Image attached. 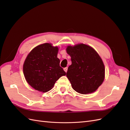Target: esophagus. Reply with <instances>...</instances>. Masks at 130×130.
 <instances>
[{"label":"esophagus","mask_w":130,"mask_h":130,"mask_svg":"<svg viewBox=\"0 0 130 130\" xmlns=\"http://www.w3.org/2000/svg\"><path fill=\"white\" fill-rule=\"evenodd\" d=\"M64 70L66 73H67V70H68V68H67V67L64 68Z\"/></svg>","instance_id":"obj_1"}]
</instances>
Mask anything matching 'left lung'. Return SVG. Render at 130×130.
<instances>
[{
	"instance_id": "obj_1",
	"label": "left lung",
	"mask_w": 130,
	"mask_h": 130,
	"mask_svg": "<svg viewBox=\"0 0 130 130\" xmlns=\"http://www.w3.org/2000/svg\"><path fill=\"white\" fill-rule=\"evenodd\" d=\"M66 50L72 61L66 75L73 89L83 94L95 92L105 78V67L99 55L84 44L68 46Z\"/></svg>"
}]
</instances>
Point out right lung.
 I'll use <instances>...</instances> for the list:
<instances>
[{
    "label": "right lung",
    "mask_w": 130,
    "mask_h": 130,
    "mask_svg": "<svg viewBox=\"0 0 130 130\" xmlns=\"http://www.w3.org/2000/svg\"><path fill=\"white\" fill-rule=\"evenodd\" d=\"M58 49L44 43L33 49L23 64V73L31 87L40 92L52 89L59 78L66 75L57 57Z\"/></svg>",
    "instance_id": "1"
}]
</instances>
